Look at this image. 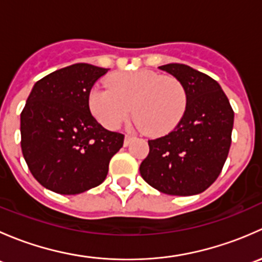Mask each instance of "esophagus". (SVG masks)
<instances>
[{"label": "esophagus", "instance_id": "esophagus-1", "mask_svg": "<svg viewBox=\"0 0 262 262\" xmlns=\"http://www.w3.org/2000/svg\"><path fill=\"white\" fill-rule=\"evenodd\" d=\"M133 141V137L129 136V134H126L125 136V139H124V146H129L130 144V142Z\"/></svg>", "mask_w": 262, "mask_h": 262}]
</instances>
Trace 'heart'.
<instances>
[{"instance_id":"1","label":"heart","mask_w":262,"mask_h":262,"mask_svg":"<svg viewBox=\"0 0 262 262\" xmlns=\"http://www.w3.org/2000/svg\"><path fill=\"white\" fill-rule=\"evenodd\" d=\"M109 82L110 86L95 84L89 94L90 112L105 128L120 126L133 106L137 126L160 137L173 130L185 114L186 90L172 76L148 70L126 71L115 73Z\"/></svg>"}]
</instances>
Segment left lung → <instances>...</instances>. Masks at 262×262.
<instances>
[{
    "label": "left lung",
    "instance_id": "obj_1",
    "mask_svg": "<svg viewBox=\"0 0 262 262\" xmlns=\"http://www.w3.org/2000/svg\"><path fill=\"white\" fill-rule=\"evenodd\" d=\"M184 84L185 114L172 132L148 141L143 180L158 191L189 196L207 190L221 173L232 142L234 113L215 80L180 63L158 67Z\"/></svg>",
    "mask_w": 262,
    "mask_h": 262
}]
</instances>
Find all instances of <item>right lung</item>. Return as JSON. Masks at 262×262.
<instances>
[{
	"label": "right lung",
	"mask_w": 262,
	"mask_h": 262,
	"mask_svg": "<svg viewBox=\"0 0 262 262\" xmlns=\"http://www.w3.org/2000/svg\"><path fill=\"white\" fill-rule=\"evenodd\" d=\"M107 71L76 63L34 84L21 112V150L31 175L46 189L76 195L106 179L124 134L97 123L89 94Z\"/></svg>",
	"instance_id": "1"
}]
</instances>
